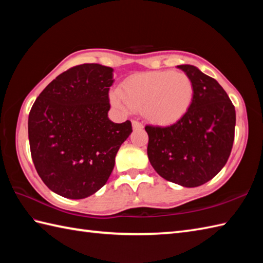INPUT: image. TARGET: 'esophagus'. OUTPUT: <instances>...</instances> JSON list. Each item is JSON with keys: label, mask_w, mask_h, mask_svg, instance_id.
Masks as SVG:
<instances>
[{"label": "esophagus", "mask_w": 263, "mask_h": 263, "mask_svg": "<svg viewBox=\"0 0 263 263\" xmlns=\"http://www.w3.org/2000/svg\"><path fill=\"white\" fill-rule=\"evenodd\" d=\"M132 126H133V128H135V130H140V128L143 127L142 123L139 122V121H136V120L132 121Z\"/></svg>", "instance_id": "esophagus-1"}]
</instances>
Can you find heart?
Returning a JSON list of instances; mask_svg holds the SVG:
<instances>
[{
  "label": "heart",
  "mask_w": 263,
  "mask_h": 263,
  "mask_svg": "<svg viewBox=\"0 0 263 263\" xmlns=\"http://www.w3.org/2000/svg\"><path fill=\"white\" fill-rule=\"evenodd\" d=\"M111 103L124 110H139L156 124L167 125L186 113L193 99V85L182 72L155 71L132 76L113 92Z\"/></svg>",
  "instance_id": "obj_1"
}]
</instances>
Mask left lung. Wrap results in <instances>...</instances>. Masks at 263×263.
Segmentation results:
<instances>
[{
    "mask_svg": "<svg viewBox=\"0 0 263 263\" xmlns=\"http://www.w3.org/2000/svg\"><path fill=\"white\" fill-rule=\"evenodd\" d=\"M191 79L193 99L170 126L146 125L148 158L165 180L195 187L214 178L230 157L235 136V107L214 78L193 65H178Z\"/></svg>",
    "mask_w": 263,
    "mask_h": 263,
    "instance_id": "8db88e82",
    "label": "left lung"
}]
</instances>
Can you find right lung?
Instances as JSON below:
<instances>
[{
  "label": "right lung",
  "instance_id": "right-lung-1",
  "mask_svg": "<svg viewBox=\"0 0 263 263\" xmlns=\"http://www.w3.org/2000/svg\"><path fill=\"white\" fill-rule=\"evenodd\" d=\"M113 82L108 66L77 65L55 78L30 109L33 165L46 186L64 198L83 199L103 187L131 135L130 121L108 119Z\"/></svg>",
  "mask_w": 263,
  "mask_h": 263
}]
</instances>
